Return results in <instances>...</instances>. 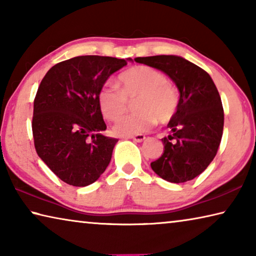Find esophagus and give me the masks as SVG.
Instances as JSON below:
<instances>
[{"label":"esophagus","mask_w":256,"mask_h":256,"mask_svg":"<svg viewBox=\"0 0 256 256\" xmlns=\"http://www.w3.org/2000/svg\"><path fill=\"white\" fill-rule=\"evenodd\" d=\"M130 138H132V140L136 142H142L146 138V136H144V134H136V136H130Z\"/></svg>","instance_id":"esophagus-1"}]
</instances>
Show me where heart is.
I'll list each match as a JSON object with an SVG mask.
<instances>
[{
    "mask_svg": "<svg viewBox=\"0 0 256 256\" xmlns=\"http://www.w3.org/2000/svg\"><path fill=\"white\" fill-rule=\"evenodd\" d=\"M168 78L157 68L138 66L118 76L120 89L112 84L102 86L98 104L104 118L118 120L126 112L128 100L134 102L132 115L120 118L114 126L120 136H133L146 132L156 124H167L174 118L180 105V94L168 84Z\"/></svg>",
    "mask_w": 256,
    "mask_h": 256,
    "instance_id": "heart-1",
    "label": "heart"
}]
</instances>
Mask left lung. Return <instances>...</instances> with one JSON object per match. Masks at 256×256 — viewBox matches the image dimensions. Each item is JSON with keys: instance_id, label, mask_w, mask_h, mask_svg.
<instances>
[{"instance_id": "1", "label": "left lung", "mask_w": 256, "mask_h": 256, "mask_svg": "<svg viewBox=\"0 0 256 256\" xmlns=\"http://www.w3.org/2000/svg\"><path fill=\"white\" fill-rule=\"evenodd\" d=\"M136 62L162 71L180 90V105L162 138L164 152L151 162L158 176L170 183L196 178L214 160L222 142L224 108L211 76L190 60L175 55L136 58Z\"/></svg>"}]
</instances>
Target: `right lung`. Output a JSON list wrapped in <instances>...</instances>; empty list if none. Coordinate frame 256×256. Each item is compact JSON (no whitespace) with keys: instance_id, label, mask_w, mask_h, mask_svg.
Listing matches in <instances>:
<instances>
[{"instance_id":"1","label":"right lung","mask_w":256,"mask_h":256,"mask_svg":"<svg viewBox=\"0 0 256 256\" xmlns=\"http://www.w3.org/2000/svg\"><path fill=\"white\" fill-rule=\"evenodd\" d=\"M128 60L84 55L63 60L42 78L34 100L32 136L37 154L72 186L96 182L110 164L118 138L105 131L98 92Z\"/></svg>"}]
</instances>
